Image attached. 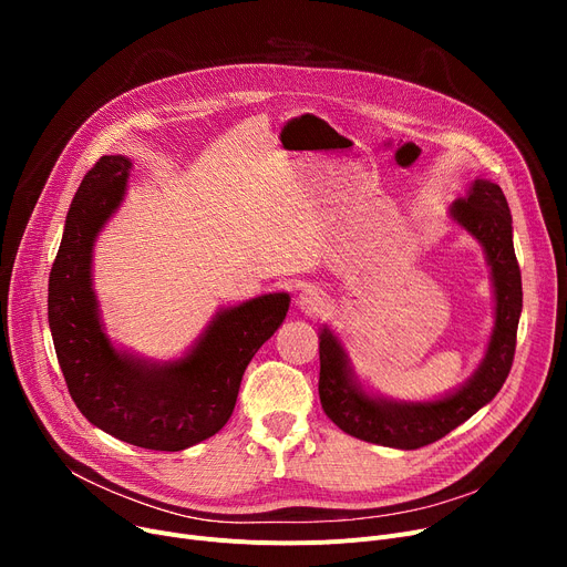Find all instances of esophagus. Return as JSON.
I'll return each mask as SVG.
<instances>
[{
  "instance_id": "obj_1",
  "label": "esophagus",
  "mask_w": 567,
  "mask_h": 567,
  "mask_svg": "<svg viewBox=\"0 0 567 567\" xmlns=\"http://www.w3.org/2000/svg\"><path fill=\"white\" fill-rule=\"evenodd\" d=\"M296 308L306 315H319L326 308V296L321 289L308 285L299 291V296H296Z\"/></svg>"
}]
</instances>
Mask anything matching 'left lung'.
Returning a JSON list of instances; mask_svg holds the SVG:
<instances>
[{"label":"left lung","instance_id":"obj_1","mask_svg":"<svg viewBox=\"0 0 567 567\" xmlns=\"http://www.w3.org/2000/svg\"><path fill=\"white\" fill-rule=\"evenodd\" d=\"M451 218L485 250L494 287V329L485 359L460 389L430 402H398L368 393L355 377L340 338L323 326L319 333V400L329 419L347 434L415 451L439 441L483 409L508 379L522 315V274L513 246V216L503 190L475 178L466 197L451 204Z\"/></svg>","mask_w":567,"mask_h":567}]
</instances>
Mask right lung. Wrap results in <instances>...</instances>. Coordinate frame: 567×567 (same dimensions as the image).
Masks as SVG:
<instances>
[{"mask_svg": "<svg viewBox=\"0 0 567 567\" xmlns=\"http://www.w3.org/2000/svg\"><path fill=\"white\" fill-rule=\"evenodd\" d=\"M131 158L103 156L71 202L48 285V321L59 368L84 419L146 451H186L225 427L257 349L289 310V293L220 308L176 361H146L105 333L94 291V244L122 206Z\"/></svg>", "mask_w": 567, "mask_h": 567, "instance_id": "1", "label": "right lung"}]
</instances>
